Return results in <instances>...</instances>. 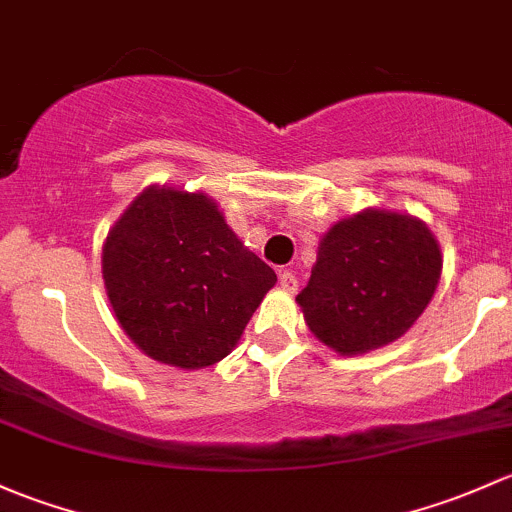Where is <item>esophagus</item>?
Here are the masks:
<instances>
[{
    "label": "esophagus",
    "mask_w": 512,
    "mask_h": 512,
    "mask_svg": "<svg viewBox=\"0 0 512 512\" xmlns=\"http://www.w3.org/2000/svg\"><path fill=\"white\" fill-rule=\"evenodd\" d=\"M279 287L284 289V292H289V294H294L297 292V287H299V282H297V277H294L292 272H279Z\"/></svg>",
    "instance_id": "esophagus-1"
}]
</instances>
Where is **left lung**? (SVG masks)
<instances>
[{
    "instance_id": "8db88e82",
    "label": "left lung",
    "mask_w": 512,
    "mask_h": 512,
    "mask_svg": "<svg viewBox=\"0 0 512 512\" xmlns=\"http://www.w3.org/2000/svg\"><path fill=\"white\" fill-rule=\"evenodd\" d=\"M439 277V242L424 220L365 208L326 230L297 304L324 346L363 355L410 331Z\"/></svg>"
}]
</instances>
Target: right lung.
I'll use <instances>...</instances> for the list:
<instances>
[{"instance_id": "add662e5", "label": "right lung", "mask_w": 512, "mask_h": 512, "mask_svg": "<svg viewBox=\"0 0 512 512\" xmlns=\"http://www.w3.org/2000/svg\"><path fill=\"white\" fill-rule=\"evenodd\" d=\"M102 279L139 351L198 370L238 346L277 274L242 245L208 193L154 184L107 233Z\"/></svg>"}]
</instances>
